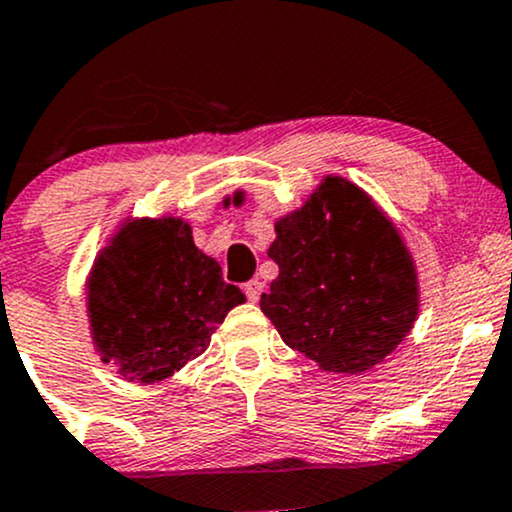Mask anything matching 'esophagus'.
<instances>
[{
	"instance_id": "1",
	"label": "esophagus",
	"mask_w": 512,
	"mask_h": 512,
	"mask_svg": "<svg viewBox=\"0 0 512 512\" xmlns=\"http://www.w3.org/2000/svg\"><path fill=\"white\" fill-rule=\"evenodd\" d=\"M262 291H264V284L260 279H252V281H248V284H245V296H248V301H252V303L260 301Z\"/></svg>"
}]
</instances>
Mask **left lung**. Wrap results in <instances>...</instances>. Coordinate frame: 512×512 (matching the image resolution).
Instances as JSON below:
<instances>
[{
  "mask_svg": "<svg viewBox=\"0 0 512 512\" xmlns=\"http://www.w3.org/2000/svg\"><path fill=\"white\" fill-rule=\"evenodd\" d=\"M274 231L267 255L279 276L260 308L286 346L327 373L356 375L402 344L419 315V274L366 190L325 175Z\"/></svg>",
  "mask_w": 512,
  "mask_h": 512,
  "instance_id": "1",
  "label": "left lung"
}]
</instances>
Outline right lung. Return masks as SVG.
<instances>
[{
	"mask_svg": "<svg viewBox=\"0 0 512 512\" xmlns=\"http://www.w3.org/2000/svg\"><path fill=\"white\" fill-rule=\"evenodd\" d=\"M240 303L243 293L223 281L180 216L122 221L86 279L93 346L127 383H161L204 354Z\"/></svg>",
	"mask_w": 512,
	"mask_h": 512,
	"instance_id": "obj_1",
	"label": "right lung"
}]
</instances>
